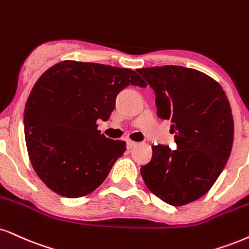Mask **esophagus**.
<instances>
[{"label":"esophagus","instance_id":"34e87169","mask_svg":"<svg viewBox=\"0 0 249 249\" xmlns=\"http://www.w3.org/2000/svg\"><path fill=\"white\" fill-rule=\"evenodd\" d=\"M126 145H127V148L130 149V148H133L134 146H137L138 142H132V140H126Z\"/></svg>","mask_w":249,"mask_h":249}]
</instances>
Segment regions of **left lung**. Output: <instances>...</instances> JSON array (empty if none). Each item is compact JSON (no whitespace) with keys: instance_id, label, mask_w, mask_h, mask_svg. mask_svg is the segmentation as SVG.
Returning <instances> with one entry per match:
<instances>
[{"instance_id":"8db88e82","label":"left lung","mask_w":249,"mask_h":249,"mask_svg":"<svg viewBox=\"0 0 249 249\" xmlns=\"http://www.w3.org/2000/svg\"><path fill=\"white\" fill-rule=\"evenodd\" d=\"M155 92L158 116L172 122L176 149L152 146L140 168L149 190L167 204L181 206L210 190L229 160L233 145L232 110L219 83L182 66L140 68Z\"/></svg>"}]
</instances>
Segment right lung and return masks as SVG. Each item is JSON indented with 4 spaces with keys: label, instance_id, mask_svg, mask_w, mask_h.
<instances>
[{
    "label": "right lung",
    "instance_id": "add662e5",
    "mask_svg": "<svg viewBox=\"0 0 249 249\" xmlns=\"http://www.w3.org/2000/svg\"><path fill=\"white\" fill-rule=\"evenodd\" d=\"M146 87L134 71L65 60L49 68L32 88L24 110V132L32 167L51 190L67 198L103 183L126 142L97 130L127 86Z\"/></svg>",
    "mask_w": 249,
    "mask_h": 249
}]
</instances>
